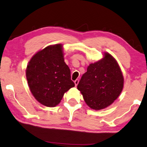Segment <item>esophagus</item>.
<instances>
[{
	"mask_svg": "<svg viewBox=\"0 0 147 147\" xmlns=\"http://www.w3.org/2000/svg\"><path fill=\"white\" fill-rule=\"evenodd\" d=\"M74 83H75L76 86H77V85H78V84L79 83V80H76L75 81H74Z\"/></svg>",
	"mask_w": 147,
	"mask_h": 147,
	"instance_id": "obj_1",
	"label": "esophagus"
}]
</instances>
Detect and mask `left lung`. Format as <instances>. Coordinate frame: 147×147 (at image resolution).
Returning <instances> with one entry per match:
<instances>
[{
    "instance_id": "left-lung-1",
    "label": "left lung",
    "mask_w": 147,
    "mask_h": 147,
    "mask_svg": "<svg viewBox=\"0 0 147 147\" xmlns=\"http://www.w3.org/2000/svg\"><path fill=\"white\" fill-rule=\"evenodd\" d=\"M123 87V77L115 58L109 53L96 62L90 64L83 74L78 89L85 102L93 110L108 107L120 94Z\"/></svg>"
}]
</instances>
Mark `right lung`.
<instances>
[{
  "instance_id": "right-lung-1",
  "label": "right lung",
  "mask_w": 147,
  "mask_h": 147,
  "mask_svg": "<svg viewBox=\"0 0 147 147\" xmlns=\"http://www.w3.org/2000/svg\"><path fill=\"white\" fill-rule=\"evenodd\" d=\"M64 62L62 45L47 47L31 58L26 68V78L31 93L41 105L55 107L75 83Z\"/></svg>"
}]
</instances>
